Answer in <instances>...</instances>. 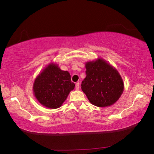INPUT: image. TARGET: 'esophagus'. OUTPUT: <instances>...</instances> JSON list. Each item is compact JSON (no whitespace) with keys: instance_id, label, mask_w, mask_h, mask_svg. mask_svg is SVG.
I'll return each mask as SVG.
<instances>
[{"instance_id":"obj_1","label":"esophagus","mask_w":154,"mask_h":154,"mask_svg":"<svg viewBox=\"0 0 154 154\" xmlns=\"http://www.w3.org/2000/svg\"><path fill=\"white\" fill-rule=\"evenodd\" d=\"M75 89H76V90H78L79 89V82L76 83V84H75Z\"/></svg>"}]
</instances>
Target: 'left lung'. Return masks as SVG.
<instances>
[{"label": "left lung", "mask_w": 154, "mask_h": 154, "mask_svg": "<svg viewBox=\"0 0 154 154\" xmlns=\"http://www.w3.org/2000/svg\"><path fill=\"white\" fill-rule=\"evenodd\" d=\"M86 77L82 90L90 103L98 107L116 103L124 92L123 79L116 68L103 58L85 62Z\"/></svg>", "instance_id": "left-lung-1"}]
</instances>
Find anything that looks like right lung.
<instances>
[{"label":"right lung","instance_id":"obj_1","mask_svg":"<svg viewBox=\"0 0 154 154\" xmlns=\"http://www.w3.org/2000/svg\"><path fill=\"white\" fill-rule=\"evenodd\" d=\"M75 86L69 72L51 62L36 76L32 90L41 105L54 109L60 107Z\"/></svg>","mask_w":154,"mask_h":154}]
</instances>
